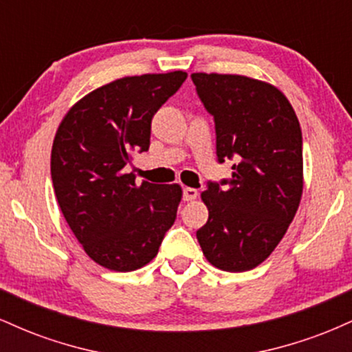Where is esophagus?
Here are the masks:
<instances>
[{"instance_id":"1","label":"esophagus","mask_w":352,"mask_h":352,"mask_svg":"<svg viewBox=\"0 0 352 352\" xmlns=\"http://www.w3.org/2000/svg\"><path fill=\"white\" fill-rule=\"evenodd\" d=\"M197 197H199V190L197 188H192V187H185L184 188V200H195Z\"/></svg>"}]
</instances>
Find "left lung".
Wrapping results in <instances>:
<instances>
[{"mask_svg":"<svg viewBox=\"0 0 352 352\" xmlns=\"http://www.w3.org/2000/svg\"><path fill=\"white\" fill-rule=\"evenodd\" d=\"M192 80L215 120L218 162L235 159L232 177L208 182L201 193L208 220L197 240L213 266L248 272L272 254L300 207V122L286 96L265 80L217 72H193Z\"/></svg>","mask_w":352,"mask_h":352,"instance_id":"8db88e82","label":"left lung"}]
</instances>
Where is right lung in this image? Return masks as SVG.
Instances as JSON below:
<instances>
[{
    "label": "right lung",
    "instance_id": "right-lung-1",
    "mask_svg": "<svg viewBox=\"0 0 352 352\" xmlns=\"http://www.w3.org/2000/svg\"><path fill=\"white\" fill-rule=\"evenodd\" d=\"M187 72L142 74L89 92L60 120L51 151L59 208L91 260L134 272L155 258L182 200L179 184H135L134 152L148 151L152 117Z\"/></svg>",
    "mask_w": 352,
    "mask_h": 352
}]
</instances>
